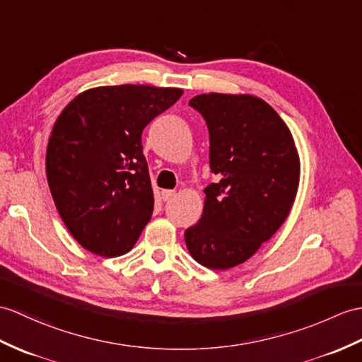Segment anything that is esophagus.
Returning <instances> with one entry per match:
<instances>
[{"label":"esophagus","mask_w":362,"mask_h":362,"mask_svg":"<svg viewBox=\"0 0 362 362\" xmlns=\"http://www.w3.org/2000/svg\"><path fill=\"white\" fill-rule=\"evenodd\" d=\"M173 197H175V191H173V189H163V191H162V199H163L165 202L171 200Z\"/></svg>","instance_id":"1"}]
</instances>
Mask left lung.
<instances>
[{"label": "left lung", "instance_id": "1", "mask_svg": "<svg viewBox=\"0 0 362 362\" xmlns=\"http://www.w3.org/2000/svg\"><path fill=\"white\" fill-rule=\"evenodd\" d=\"M209 132L216 183L185 231L199 264L226 270L253 256L287 219L299 185V156L288 126L262 98L202 94L189 100Z\"/></svg>", "mask_w": 362, "mask_h": 362}]
</instances>
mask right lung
I'll return each mask as SVG.
<instances>
[{"label": "right lung", "mask_w": 362, "mask_h": 362, "mask_svg": "<svg viewBox=\"0 0 362 362\" xmlns=\"http://www.w3.org/2000/svg\"><path fill=\"white\" fill-rule=\"evenodd\" d=\"M183 90L145 85L81 92L58 117L46 174L67 230L90 253L115 257L136 245L154 209L141 132Z\"/></svg>", "instance_id": "obj_1"}]
</instances>
